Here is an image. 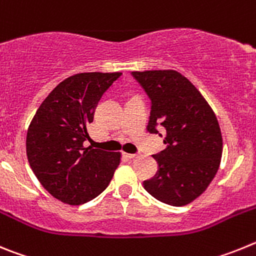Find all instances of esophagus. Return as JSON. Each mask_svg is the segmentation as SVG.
I'll return each instance as SVG.
<instances>
[{"label":"esophagus","mask_w":256,"mask_h":256,"mask_svg":"<svg viewBox=\"0 0 256 256\" xmlns=\"http://www.w3.org/2000/svg\"><path fill=\"white\" fill-rule=\"evenodd\" d=\"M123 155L126 156V158H128V159H133V158H136V156H137V154H128V152H124Z\"/></svg>","instance_id":"obj_1"}]
</instances>
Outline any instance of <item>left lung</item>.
<instances>
[{"label":"left lung","mask_w":256,"mask_h":256,"mask_svg":"<svg viewBox=\"0 0 256 256\" xmlns=\"http://www.w3.org/2000/svg\"><path fill=\"white\" fill-rule=\"evenodd\" d=\"M151 100L148 130H165L166 148L154 159L158 172L144 180L156 200L183 206L202 194L220 164L223 141L218 119L198 88L176 70L132 72Z\"/></svg>","instance_id":"obj_1"}]
</instances>
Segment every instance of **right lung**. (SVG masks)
<instances>
[{
    "instance_id": "obj_1",
    "label": "right lung",
    "mask_w": 256,
    "mask_h": 256,
    "mask_svg": "<svg viewBox=\"0 0 256 256\" xmlns=\"http://www.w3.org/2000/svg\"><path fill=\"white\" fill-rule=\"evenodd\" d=\"M122 73H79L56 86L26 133V156L40 184L54 198L80 205L108 186L120 152L84 148L96 106Z\"/></svg>"
}]
</instances>
